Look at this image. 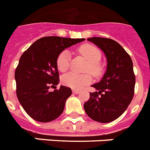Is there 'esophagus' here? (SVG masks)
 <instances>
[{
    "label": "esophagus",
    "mask_w": 150,
    "mask_h": 150,
    "mask_svg": "<svg viewBox=\"0 0 150 150\" xmlns=\"http://www.w3.org/2000/svg\"><path fill=\"white\" fill-rule=\"evenodd\" d=\"M80 91H81L78 90V89H72V92L74 93V94H79Z\"/></svg>",
    "instance_id": "esophagus-1"
}]
</instances>
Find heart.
I'll list each match as a JSON object with an SVG mask.
<instances>
[{"label":"heart","mask_w":150,"mask_h":150,"mask_svg":"<svg viewBox=\"0 0 150 150\" xmlns=\"http://www.w3.org/2000/svg\"><path fill=\"white\" fill-rule=\"evenodd\" d=\"M78 52L88 60L86 71H90L95 77L102 75L104 67L100 62L101 52L100 50L91 44H83L78 48ZM56 65L61 72H65L70 65V53L68 50H64L58 56ZM92 81V76L90 73L76 74L69 73L62 78V82L66 86L73 89H81L89 85Z\"/></svg>","instance_id":"heart-1"}]
</instances>
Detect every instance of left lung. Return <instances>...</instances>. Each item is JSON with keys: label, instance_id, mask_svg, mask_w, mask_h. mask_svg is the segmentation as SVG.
I'll use <instances>...</instances> for the list:
<instances>
[{"label": "left lung", "instance_id": "left-lung-1", "mask_svg": "<svg viewBox=\"0 0 150 150\" xmlns=\"http://www.w3.org/2000/svg\"><path fill=\"white\" fill-rule=\"evenodd\" d=\"M88 40L103 50L108 66L100 81L92 85L97 91L90 93L84 108L92 120L109 123L123 114L133 98L136 78L133 62L124 48L111 39L91 37Z\"/></svg>", "mask_w": 150, "mask_h": 150}]
</instances>
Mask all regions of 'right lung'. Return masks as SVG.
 Returning a JSON list of instances; mask_svg holds the SVG:
<instances>
[{"label": "right lung", "instance_id": "right-lung-1", "mask_svg": "<svg viewBox=\"0 0 150 150\" xmlns=\"http://www.w3.org/2000/svg\"><path fill=\"white\" fill-rule=\"evenodd\" d=\"M85 39L46 36L39 39L23 53L15 70L17 96L30 117L50 122L63 112L65 101L71 96L70 88L61 85L50 91L59 81L56 59L65 49Z\"/></svg>", "mask_w": 150, "mask_h": 150}]
</instances>
